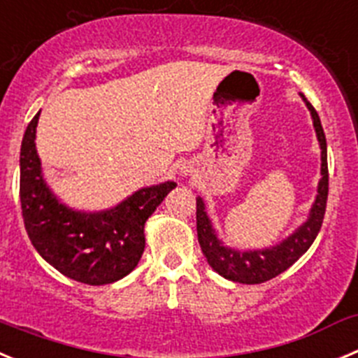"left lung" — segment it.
I'll use <instances>...</instances> for the list:
<instances>
[{"label": "left lung", "instance_id": "obj_1", "mask_svg": "<svg viewBox=\"0 0 358 358\" xmlns=\"http://www.w3.org/2000/svg\"><path fill=\"white\" fill-rule=\"evenodd\" d=\"M306 101L307 108L313 117L314 129H316L317 142L321 147V179L317 185V195L310 208L309 218L306 224H301L289 238L280 241L278 245L270 248H261V250H236V248L225 247L216 236L213 229L211 220L206 213V204L201 196L196 199V236L201 243L202 254L208 259L209 266L222 277L229 278L239 284H261L270 278H275L282 271L293 266L294 262L309 250L314 243L321 224L324 218V209H327V199H329V165H327V138H324L321 120L317 117V111L313 104L301 96Z\"/></svg>", "mask_w": 358, "mask_h": 358}]
</instances>
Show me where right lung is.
<instances>
[{"label":"right lung","mask_w":358,"mask_h":358,"mask_svg":"<svg viewBox=\"0 0 358 358\" xmlns=\"http://www.w3.org/2000/svg\"><path fill=\"white\" fill-rule=\"evenodd\" d=\"M38 111L21 143V209L35 250L60 273L88 286L120 280L136 268L145 248V222L176 182L134 192L106 211H74L52 195L35 149Z\"/></svg>","instance_id":"1"}]
</instances>
